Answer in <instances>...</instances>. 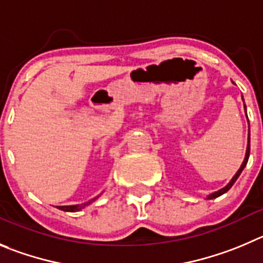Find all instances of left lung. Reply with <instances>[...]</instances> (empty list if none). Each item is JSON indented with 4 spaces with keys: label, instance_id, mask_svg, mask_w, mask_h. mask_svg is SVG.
I'll return each mask as SVG.
<instances>
[{
    "label": "left lung",
    "instance_id": "left-lung-1",
    "mask_svg": "<svg viewBox=\"0 0 263 263\" xmlns=\"http://www.w3.org/2000/svg\"><path fill=\"white\" fill-rule=\"evenodd\" d=\"M242 101H244V98H242ZM244 107H245V104H244ZM245 111H247V107H245ZM249 153H250V131L248 132V145H247V152H245V158H244V161H242V163H241V166H240V168L236 171V174H235V175L232 176L231 180L228 181L227 185H224V187L220 188V190L215 191V192H213V193H210V195L206 196V200H212V198L219 197V196H222L223 193L227 192V191L230 190V188H231L232 185H234V183L237 180V178H239V176H240V174L242 173L244 167H245V166H247L248 159H249Z\"/></svg>",
    "mask_w": 263,
    "mask_h": 263
}]
</instances>
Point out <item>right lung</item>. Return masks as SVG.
<instances>
[{"label": "right lung", "mask_w": 263, "mask_h": 263, "mask_svg": "<svg viewBox=\"0 0 263 263\" xmlns=\"http://www.w3.org/2000/svg\"><path fill=\"white\" fill-rule=\"evenodd\" d=\"M100 196H101V195H98L97 197L92 198V200L87 201V202H84V203H78V205H67V206H57V209H60V210H63V212H71V213L79 212V210L84 209L85 206L90 205V203H92L93 201H96V200H97V198L100 197Z\"/></svg>", "instance_id": "right-lung-1"}]
</instances>
